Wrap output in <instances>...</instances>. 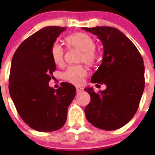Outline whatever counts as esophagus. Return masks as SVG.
Segmentation results:
<instances>
[{
  "label": "esophagus",
  "instance_id": "1",
  "mask_svg": "<svg viewBox=\"0 0 155 155\" xmlns=\"http://www.w3.org/2000/svg\"><path fill=\"white\" fill-rule=\"evenodd\" d=\"M76 90H77V92H80V91H82L84 90V88L81 87H76Z\"/></svg>",
  "mask_w": 155,
  "mask_h": 155
}]
</instances>
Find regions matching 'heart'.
I'll use <instances>...</instances> for the list:
<instances>
[{
    "label": "heart",
    "mask_w": 155,
    "mask_h": 155,
    "mask_svg": "<svg viewBox=\"0 0 155 155\" xmlns=\"http://www.w3.org/2000/svg\"><path fill=\"white\" fill-rule=\"evenodd\" d=\"M66 42L69 46L76 47L81 50L80 61H84L87 65H92L98 58V53L95 51V41L89 35L82 32L72 34L66 38ZM52 60L57 65H62L64 63V50L58 42L53 43L50 49ZM87 75V71L82 65L70 66L63 73V79L71 84L78 85L83 82V79Z\"/></svg>",
    "instance_id": "heart-1"
}]
</instances>
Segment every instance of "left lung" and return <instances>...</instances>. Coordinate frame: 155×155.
Returning a JSON list of instances; mask_svg holds the SVG:
<instances>
[{"label":"left lung","instance_id":"obj_1","mask_svg":"<svg viewBox=\"0 0 155 155\" xmlns=\"http://www.w3.org/2000/svg\"><path fill=\"white\" fill-rule=\"evenodd\" d=\"M82 28L102 41V62L91 81L106 85L98 93L92 87L84 88L91 96L84 109L86 118L97 128L117 130L130 121L139 107L145 84L143 58L135 45L117 28Z\"/></svg>","mask_w":155,"mask_h":155}]
</instances>
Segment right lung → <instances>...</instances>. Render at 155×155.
<instances>
[{"label":"right lung","mask_w":155,"mask_h":155,"mask_svg":"<svg viewBox=\"0 0 155 155\" xmlns=\"http://www.w3.org/2000/svg\"><path fill=\"white\" fill-rule=\"evenodd\" d=\"M64 27L49 26L35 32L18 46L12 57L9 92L19 116L28 127L51 132L65 124L68 109L76 94L74 85L62 82L49 86L57 69L50 49Z\"/></svg>","instance_id":"right-lung-1"}]
</instances>
